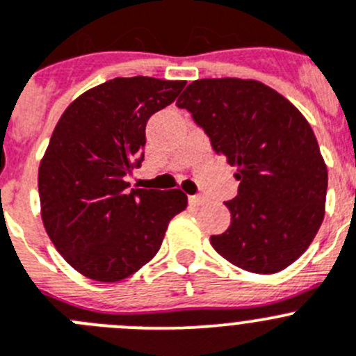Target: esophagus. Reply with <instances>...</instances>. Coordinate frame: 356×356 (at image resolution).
Instances as JSON below:
<instances>
[{"mask_svg": "<svg viewBox=\"0 0 356 356\" xmlns=\"http://www.w3.org/2000/svg\"><path fill=\"white\" fill-rule=\"evenodd\" d=\"M188 203L194 204V207H201V204L207 203V200H204L203 195H191V197H188Z\"/></svg>", "mask_w": 356, "mask_h": 356, "instance_id": "obj_1", "label": "esophagus"}]
</instances>
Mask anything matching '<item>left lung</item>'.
I'll return each instance as SVG.
<instances>
[{
  "instance_id": "obj_1",
  "label": "left lung",
  "mask_w": 356,
  "mask_h": 356,
  "mask_svg": "<svg viewBox=\"0 0 356 356\" xmlns=\"http://www.w3.org/2000/svg\"><path fill=\"white\" fill-rule=\"evenodd\" d=\"M234 165L231 224L211 247L238 268L275 273L307 250L325 217L328 172L307 120L259 81L200 79L176 100Z\"/></svg>"
}]
</instances>
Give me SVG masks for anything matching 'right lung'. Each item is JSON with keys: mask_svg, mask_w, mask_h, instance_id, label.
Segmentation results:
<instances>
[{"mask_svg": "<svg viewBox=\"0 0 356 356\" xmlns=\"http://www.w3.org/2000/svg\"><path fill=\"white\" fill-rule=\"evenodd\" d=\"M185 81L116 77L61 114L38 169L42 220L70 266L100 282L138 272L161 249L168 224L187 208L180 188H129L145 161L146 123L175 102Z\"/></svg>", "mask_w": 356, "mask_h": 356, "instance_id": "1", "label": "right lung"}]
</instances>
